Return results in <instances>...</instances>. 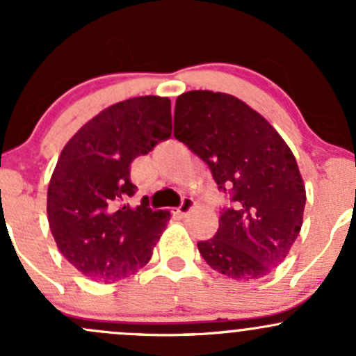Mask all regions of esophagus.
Masks as SVG:
<instances>
[{
  "label": "esophagus",
  "instance_id": "obj_1",
  "mask_svg": "<svg viewBox=\"0 0 356 356\" xmlns=\"http://www.w3.org/2000/svg\"><path fill=\"white\" fill-rule=\"evenodd\" d=\"M192 207H194V199H192V197H184L182 202H181V206L177 207V214L186 216L187 212L192 209Z\"/></svg>",
  "mask_w": 356,
  "mask_h": 356
}]
</instances>
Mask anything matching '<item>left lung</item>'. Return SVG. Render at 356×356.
Listing matches in <instances>:
<instances>
[{
    "label": "left lung",
    "mask_w": 356,
    "mask_h": 356,
    "mask_svg": "<svg viewBox=\"0 0 356 356\" xmlns=\"http://www.w3.org/2000/svg\"><path fill=\"white\" fill-rule=\"evenodd\" d=\"M174 137L209 165L219 189L231 195L214 238L197 243L204 261L232 280L269 275L303 224L306 191L291 149L248 104L209 90L177 97Z\"/></svg>",
    "instance_id": "1"
}]
</instances>
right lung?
Returning a JSON list of instances; mask_svg holds the SVG:
<instances>
[{
	"label": "right lung",
	"instance_id": "add662e5",
	"mask_svg": "<svg viewBox=\"0 0 356 356\" xmlns=\"http://www.w3.org/2000/svg\"><path fill=\"white\" fill-rule=\"evenodd\" d=\"M172 134L167 97H136L88 120L61 150L48 184V222L65 259L104 283L136 275L149 263L169 211L136 194L130 164Z\"/></svg>",
	"mask_w": 356,
	"mask_h": 356
}]
</instances>
